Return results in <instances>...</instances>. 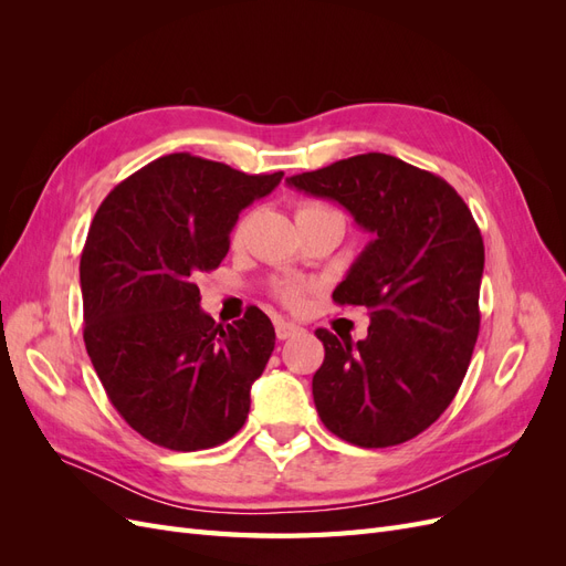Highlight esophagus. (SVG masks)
Instances as JSON below:
<instances>
[{
    "label": "esophagus",
    "instance_id": "34e87169",
    "mask_svg": "<svg viewBox=\"0 0 566 566\" xmlns=\"http://www.w3.org/2000/svg\"><path fill=\"white\" fill-rule=\"evenodd\" d=\"M302 333V328L297 323H290V321H276V337L279 339H290V337H295V335H300Z\"/></svg>",
    "mask_w": 566,
    "mask_h": 566
}]
</instances>
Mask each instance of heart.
<instances>
[{"instance_id":"1","label":"heart","mask_w":566,"mask_h":566,"mask_svg":"<svg viewBox=\"0 0 566 566\" xmlns=\"http://www.w3.org/2000/svg\"><path fill=\"white\" fill-rule=\"evenodd\" d=\"M316 212H328V208H323V205L304 202V205H300V208H297V214H295V217L300 219V217L316 214ZM245 227H248V217L241 219V221H238V224H235V229H233V241H241L243 233H245ZM279 297H281L285 304H290V306H297V304L304 300V285H300V283L283 285V287L279 290Z\"/></svg>"}]
</instances>
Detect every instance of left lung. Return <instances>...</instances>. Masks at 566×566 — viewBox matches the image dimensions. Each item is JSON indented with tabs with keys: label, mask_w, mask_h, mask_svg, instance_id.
Returning <instances> with one entry per match:
<instances>
[{
	"label": "left lung",
	"mask_w": 566,
	"mask_h": 566,
	"mask_svg": "<svg viewBox=\"0 0 566 566\" xmlns=\"http://www.w3.org/2000/svg\"><path fill=\"white\" fill-rule=\"evenodd\" d=\"M347 208L373 241L333 300L370 312L368 337L318 328L325 358L312 380L328 430L361 449L397 447L449 408L479 335L484 241L441 177L364 153L287 179Z\"/></svg>",
	"instance_id": "obj_1"
}]
</instances>
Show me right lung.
<instances>
[{
  "mask_svg": "<svg viewBox=\"0 0 566 566\" xmlns=\"http://www.w3.org/2000/svg\"><path fill=\"white\" fill-rule=\"evenodd\" d=\"M281 179L169 153L94 214L80 260L84 347L117 413L163 449H212L245 424L276 333L256 306L214 323L196 279L227 256L241 210Z\"/></svg>",
  "mask_w": 566,
  "mask_h": 566,
  "instance_id": "1",
  "label": "right lung"
}]
</instances>
